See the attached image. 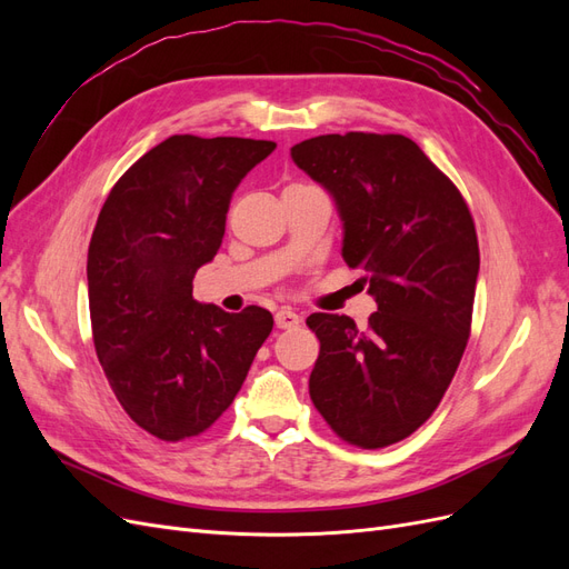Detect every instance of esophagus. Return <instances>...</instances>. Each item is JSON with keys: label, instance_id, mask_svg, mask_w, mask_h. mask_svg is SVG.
<instances>
[{"label": "esophagus", "instance_id": "obj_1", "mask_svg": "<svg viewBox=\"0 0 569 569\" xmlns=\"http://www.w3.org/2000/svg\"><path fill=\"white\" fill-rule=\"evenodd\" d=\"M299 322H301V316L289 306L280 308V311L274 313V325H278L280 330H291V327H299Z\"/></svg>", "mask_w": 569, "mask_h": 569}]
</instances>
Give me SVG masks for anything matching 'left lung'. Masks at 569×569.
<instances>
[{
	"mask_svg": "<svg viewBox=\"0 0 569 569\" xmlns=\"http://www.w3.org/2000/svg\"><path fill=\"white\" fill-rule=\"evenodd\" d=\"M291 159L322 184L343 226L341 256L366 270L377 311L313 313L320 339L308 391L325 422L360 449H385L432 416L468 347L477 232L458 187L403 134H320Z\"/></svg>",
	"mask_w": 569,
	"mask_h": 569,
	"instance_id": "left-lung-1",
	"label": "left lung"
}]
</instances>
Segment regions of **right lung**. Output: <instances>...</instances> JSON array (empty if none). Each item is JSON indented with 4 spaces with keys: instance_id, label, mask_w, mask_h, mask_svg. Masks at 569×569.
<instances>
[{
    "instance_id": "right-lung-1",
    "label": "right lung",
    "mask_w": 569,
    "mask_h": 569,
    "mask_svg": "<svg viewBox=\"0 0 569 569\" xmlns=\"http://www.w3.org/2000/svg\"><path fill=\"white\" fill-rule=\"evenodd\" d=\"M274 142L173 134L109 192L88 251L92 337L128 416L163 441L209 429L272 330L261 306L226 313L192 280L226 234L237 184Z\"/></svg>"
}]
</instances>
